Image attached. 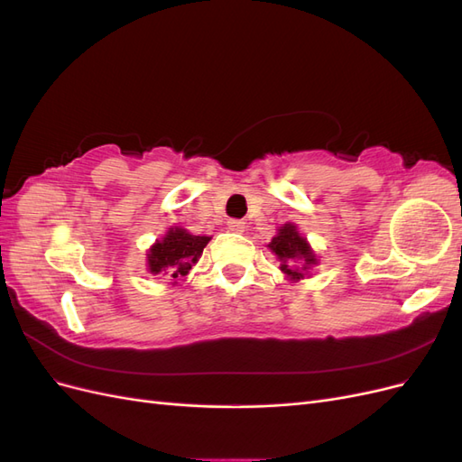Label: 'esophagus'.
<instances>
[{
	"mask_svg": "<svg viewBox=\"0 0 462 462\" xmlns=\"http://www.w3.org/2000/svg\"><path fill=\"white\" fill-rule=\"evenodd\" d=\"M227 227L233 233H245V221H241V219H229Z\"/></svg>",
	"mask_w": 462,
	"mask_h": 462,
	"instance_id": "esophagus-1",
	"label": "esophagus"
}]
</instances>
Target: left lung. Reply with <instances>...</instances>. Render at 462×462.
Instances as JSON below:
<instances>
[{
    "label": "left lung",
    "mask_w": 462,
    "mask_h": 462,
    "mask_svg": "<svg viewBox=\"0 0 462 462\" xmlns=\"http://www.w3.org/2000/svg\"><path fill=\"white\" fill-rule=\"evenodd\" d=\"M270 253L279 260V270L285 273L289 282H300L304 277H310L312 270L319 263L314 248L309 239L299 231L292 221L283 223L277 229L272 243L265 245Z\"/></svg>",
    "instance_id": "8db88e82"
}]
</instances>
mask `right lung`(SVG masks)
<instances>
[{"instance_id":"right-lung-1","label":"right lung","mask_w":462,"mask_h":462,"mask_svg":"<svg viewBox=\"0 0 462 462\" xmlns=\"http://www.w3.org/2000/svg\"><path fill=\"white\" fill-rule=\"evenodd\" d=\"M209 241L212 236L192 235L183 227L173 226L148 248L146 270L152 275H162L171 283H177V277L187 275L192 265L200 260L204 246Z\"/></svg>"}]
</instances>
